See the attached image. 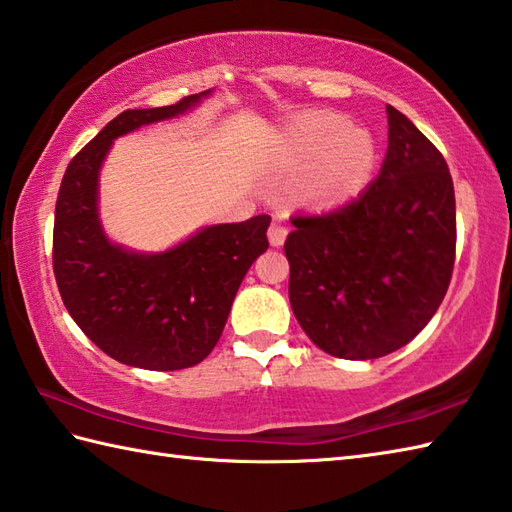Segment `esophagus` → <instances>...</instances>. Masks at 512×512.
<instances>
[{
  "mask_svg": "<svg viewBox=\"0 0 512 512\" xmlns=\"http://www.w3.org/2000/svg\"><path fill=\"white\" fill-rule=\"evenodd\" d=\"M287 234H289V229L280 223V221H274L269 225V232H267V236H269V243L274 245V247H280L285 243V238H287Z\"/></svg>",
  "mask_w": 512,
  "mask_h": 512,
  "instance_id": "esophagus-1",
  "label": "esophagus"
}]
</instances>
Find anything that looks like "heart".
I'll use <instances>...</instances> for the list:
<instances>
[{
    "instance_id": "obj_1",
    "label": "heart",
    "mask_w": 512,
    "mask_h": 512,
    "mask_svg": "<svg viewBox=\"0 0 512 512\" xmlns=\"http://www.w3.org/2000/svg\"><path fill=\"white\" fill-rule=\"evenodd\" d=\"M280 163L296 170L294 194L316 207L344 203L356 196L373 172L375 145L364 128L349 125L338 114L314 112L291 125Z\"/></svg>"
}]
</instances>
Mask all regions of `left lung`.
Here are the masks:
<instances>
[{
	"instance_id": "8db88e82",
	"label": "left lung",
	"mask_w": 512,
	"mask_h": 512,
	"mask_svg": "<svg viewBox=\"0 0 512 512\" xmlns=\"http://www.w3.org/2000/svg\"><path fill=\"white\" fill-rule=\"evenodd\" d=\"M378 179L325 214L294 216L289 302L329 356L373 360L404 347L435 316L455 263V192L440 150L387 106Z\"/></svg>"
}]
</instances>
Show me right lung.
<instances>
[{"label":"right lung","instance_id":"1","mask_svg":"<svg viewBox=\"0 0 512 512\" xmlns=\"http://www.w3.org/2000/svg\"><path fill=\"white\" fill-rule=\"evenodd\" d=\"M210 92L121 112L68 163L59 187L52 269L61 300L79 329L128 367L176 371L210 356L247 269L269 247L267 214L203 227L159 254L114 245L101 227L99 170L112 141L179 117Z\"/></svg>","mask_w":512,"mask_h":512}]
</instances>
